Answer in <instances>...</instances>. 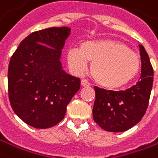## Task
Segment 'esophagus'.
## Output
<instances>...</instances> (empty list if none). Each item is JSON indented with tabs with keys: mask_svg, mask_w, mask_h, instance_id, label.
Wrapping results in <instances>:
<instances>
[{
	"mask_svg": "<svg viewBox=\"0 0 158 158\" xmlns=\"http://www.w3.org/2000/svg\"><path fill=\"white\" fill-rule=\"evenodd\" d=\"M81 85L83 86H89L90 85V83L87 80H85V79H82L81 80Z\"/></svg>",
	"mask_w": 158,
	"mask_h": 158,
	"instance_id": "34e87169",
	"label": "esophagus"
}]
</instances>
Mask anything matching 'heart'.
Instances as JSON below:
<instances>
[{"instance_id": "b5f03b06", "label": "heart", "mask_w": 158, "mask_h": 158, "mask_svg": "<svg viewBox=\"0 0 158 158\" xmlns=\"http://www.w3.org/2000/svg\"><path fill=\"white\" fill-rule=\"evenodd\" d=\"M67 60L77 73L91 62V74L96 82L107 88H119L135 78L141 68L140 57L121 42L111 39L89 40L81 47L68 50Z\"/></svg>"}]
</instances>
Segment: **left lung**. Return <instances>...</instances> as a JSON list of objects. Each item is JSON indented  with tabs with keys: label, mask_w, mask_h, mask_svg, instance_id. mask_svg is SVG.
<instances>
[{
	"label": "left lung",
	"mask_w": 158,
	"mask_h": 158,
	"mask_svg": "<svg viewBox=\"0 0 158 158\" xmlns=\"http://www.w3.org/2000/svg\"><path fill=\"white\" fill-rule=\"evenodd\" d=\"M142 73L138 83L125 91L105 90L95 86L94 121L106 131L123 132L139 123L148 107L154 71L147 52L139 44Z\"/></svg>",
	"instance_id": "1"
}]
</instances>
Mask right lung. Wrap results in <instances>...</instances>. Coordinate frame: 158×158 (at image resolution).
<instances>
[{"mask_svg":"<svg viewBox=\"0 0 158 158\" xmlns=\"http://www.w3.org/2000/svg\"><path fill=\"white\" fill-rule=\"evenodd\" d=\"M68 27L31 33L13 54L8 67V95L15 114L35 128L62 121L80 89V79L67 73L60 61Z\"/></svg>","mask_w":158,"mask_h":158,"instance_id":"obj_1","label":"right lung"}]
</instances>
